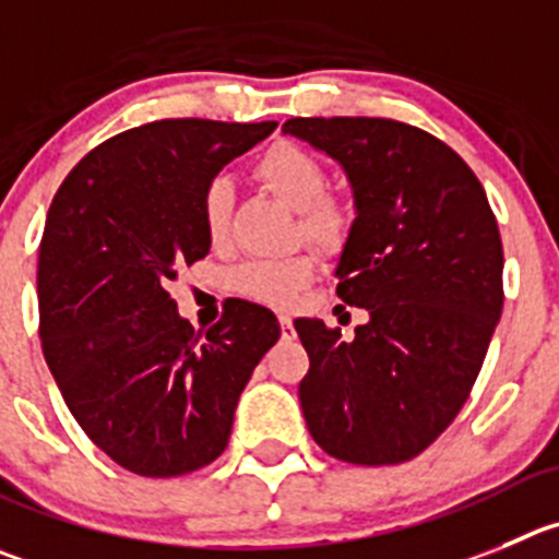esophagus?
<instances>
[{"mask_svg":"<svg viewBox=\"0 0 559 559\" xmlns=\"http://www.w3.org/2000/svg\"><path fill=\"white\" fill-rule=\"evenodd\" d=\"M278 322H281V336L289 338L292 333H295V328H292V317L289 314H278Z\"/></svg>","mask_w":559,"mask_h":559,"instance_id":"34e87169","label":"esophagus"}]
</instances>
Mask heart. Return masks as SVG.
<instances>
[{
	"mask_svg": "<svg viewBox=\"0 0 559 559\" xmlns=\"http://www.w3.org/2000/svg\"><path fill=\"white\" fill-rule=\"evenodd\" d=\"M253 176L273 195L297 209V237H306L325 253H338L347 245L356 226V209L347 198L325 190L328 170L309 148L292 140H278L255 156ZM228 212H231V190L226 181H212L203 190L201 217L206 237L215 245L226 237ZM314 270L317 259L309 250L284 259H255L234 270L231 289L255 304L284 309L314 278Z\"/></svg>",
	"mask_w": 559,
	"mask_h": 559,
	"instance_id": "obj_1",
	"label": "heart"
}]
</instances>
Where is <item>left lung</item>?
Masks as SVG:
<instances>
[{
  "label": "left lung",
  "mask_w": 559,
  "mask_h": 559,
  "mask_svg": "<svg viewBox=\"0 0 559 559\" xmlns=\"http://www.w3.org/2000/svg\"><path fill=\"white\" fill-rule=\"evenodd\" d=\"M284 134L350 179L358 217L336 295L369 311L353 338L295 322L311 361L297 391L306 425L344 463H405L452 425L483 369L504 304L497 217L474 170L425 129L289 118Z\"/></svg>",
  "instance_id": "1"
}]
</instances>
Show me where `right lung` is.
<instances>
[{
  "label": "right lung",
  "mask_w": 559,
  "mask_h": 559,
  "mask_svg": "<svg viewBox=\"0 0 559 559\" xmlns=\"http://www.w3.org/2000/svg\"><path fill=\"white\" fill-rule=\"evenodd\" d=\"M278 127L165 118L104 140L57 190L38 250L44 358L68 411L118 466L179 477L226 450L270 309L231 300L206 333L170 284L209 253L203 190Z\"/></svg>",
  "instance_id": "1"
}]
</instances>
